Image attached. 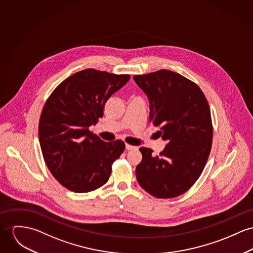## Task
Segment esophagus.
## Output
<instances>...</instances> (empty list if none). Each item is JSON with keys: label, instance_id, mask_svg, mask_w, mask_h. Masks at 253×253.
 I'll return each instance as SVG.
<instances>
[{"label": "esophagus", "instance_id": "1", "mask_svg": "<svg viewBox=\"0 0 253 253\" xmlns=\"http://www.w3.org/2000/svg\"><path fill=\"white\" fill-rule=\"evenodd\" d=\"M137 147L136 146H135V145H131V144H126V149L127 150H133V149H136Z\"/></svg>", "mask_w": 253, "mask_h": 253}]
</instances>
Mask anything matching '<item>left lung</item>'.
Segmentation results:
<instances>
[{
    "label": "left lung",
    "mask_w": 253,
    "mask_h": 253,
    "mask_svg": "<svg viewBox=\"0 0 253 253\" xmlns=\"http://www.w3.org/2000/svg\"><path fill=\"white\" fill-rule=\"evenodd\" d=\"M134 80L149 99V121L160 127L159 135L168 142L158 156L150 148H139L142 160L136 166V180L158 198L183 195L202 173L212 148L208 101L195 83L170 70Z\"/></svg>",
    "instance_id": "1"
}]
</instances>
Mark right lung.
I'll return each instance as SVG.
<instances>
[{
    "label": "right lung",
    "instance_id": "right-lung-1",
    "mask_svg": "<svg viewBox=\"0 0 253 253\" xmlns=\"http://www.w3.org/2000/svg\"><path fill=\"white\" fill-rule=\"evenodd\" d=\"M129 80L130 75L88 68L65 79L47 99L39 119V143L49 170L66 189L88 193L108 182L125 143L106 142L88 128Z\"/></svg>",
    "mask_w": 253,
    "mask_h": 253
}]
</instances>
